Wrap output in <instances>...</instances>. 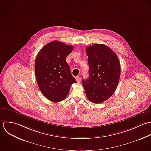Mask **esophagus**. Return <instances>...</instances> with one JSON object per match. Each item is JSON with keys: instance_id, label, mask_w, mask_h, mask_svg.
Wrapping results in <instances>:
<instances>
[{"instance_id": "obj_1", "label": "esophagus", "mask_w": 151, "mask_h": 151, "mask_svg": "<svg viewBox=\"0 0 151 151\" xmlns=\"http://www.w3.org/2000/svg\"><path fill=\"white\" fill-rule=\"evenodd\" d=\"M75 78H76V81H77L78 83L81 82V78H80L79 76H76Z\"/></svg>"}]
</instances>
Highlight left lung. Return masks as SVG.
<instances>
[{
	"label": "left lung",
	"instance_id": "1",
	"mask_svg": "<svg viewBox=\"0 0 151 151\" xmlns=\"http://www.w3.org/2000/svg\"><path fill=\"white\" fill-rule=\"evenodd\" d=\"M89 77L82 81L88 99L101 104L115 92L121 75L119 59L108 46L94 44L86 47Z\"/></svg>",
	"mask_w": 151,
	"mask_h": 151
}]
</instances>
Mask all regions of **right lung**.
Segmentation results:
<instances>
[{
    "label": "right lung",
    "mask_w": 151,
    "mask_h": 151,
    "mask_svg": "<svg viewBox=\"0 0 151 151\" xmlns=\"http://www.w3.org/2000/svg\"><path fill=\"white\" fill-rule=\"evenodd\" d=\"M73 49V46L55 40L44 46L36 56L35 72L37 85L44 96L53 102L64 100L71 85L76 83L66 62Z\"/></svg>",
    "instance_id": "right-lung-1"
}]
</instances>
